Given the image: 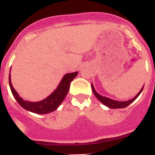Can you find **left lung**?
I'll return each mask as SVG.
<instances>
[{"label":"left lung","mask_w":155,"mask_h":155,"mask_svg":"<svg viewBox=\"0 0 155 155\" xmlns=\"http://www.w3.org/2000/svg\"><path fill=\"white\" fill-rule=\"evenodd\" d=\"M91 87H92V90H93L94 95L96 96V97L101 102V103H103L104 105L108 106V108H123L127 107V106H128L130 104L132 103V102L134 101L138 97H139V94L141 93V92L143 91V89L140 90V92L138 93L137 95L135 96V97L133 98V99L130 100V101H113V100L109 99V98L108 97H102V96H101L100 94H98V93L95 91V89H94V87H93V84L91 85Z\"/></svg>","instance_id":"8db88e82"}]
</instances>
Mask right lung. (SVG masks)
Listing matches in <instances>:
<instances>
[{
	"label": "right lung",
	"mask_w": 155,
	"mask_h": 155,
	"mask_svg": "<svg viewBox=\"0 0 155 155\" xmlns=\"http://www.w3.org/2000/svg\"><path fill=\"white\" fill-rule=\"evenodd\" d=\"M77 74H78V72L66 74L62 79V81L60 82L59 85L58 86L55 91L52 93L48 97L39 102L26 101L20 97L12 85L10 74L8 81H9L10 89L12 93V95L16 98V101L21 107L37 114H46V113H49L57 109L58 107L61 104L64 98L66 97V96L68 93L70 82L77 76Z\"/></svg>",
	"instance_id": "add662e5"
}]
</instances>
